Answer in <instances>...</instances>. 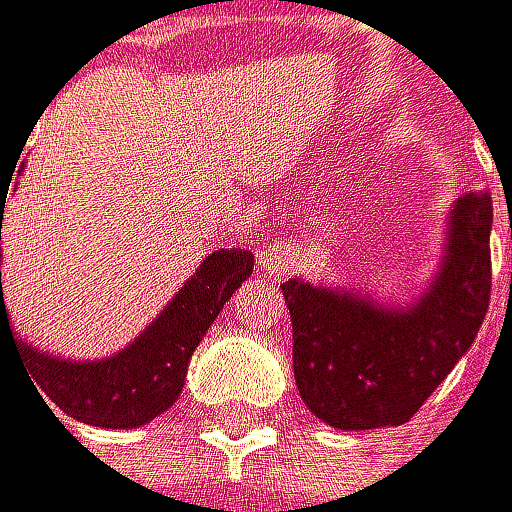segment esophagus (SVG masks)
<instances>
[{
    "mask_svg": "<svg viewBox=\"0 0 512 512\" xmlns=\"http://www.w3.org/2000/svg\"><path fill=\"white\" fill-rule=\"evenodd\" d=\"M258 264L270 273V277H283V273L295 264V248L289 242H270L258 254Z\"/></svg>",
    "mask_w": 512,
    "mask_h": 512,
    "instance_id": "esophagus-1",
    "label": "esophagus"
}]
</instances>
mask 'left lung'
I'll return each instance as SVG.
<instances>
[{"label": "left lung", "mask_w": 512, "mask_h": 512, "mask_svg": "<svg viewBox=\"0 0 512 512\" xmlns=\"http://www.w3.org/2000/svg\"><path fill=\"white\" fill-rule=\"evenodd\" d=\"M491 194H463L444 270L412 308L283 283L292 368L305 406L340 431L403 425L472 346L491 302ZM512 239V226H510Z\"/></svg>", "instance_id": "1"}]
</instances>
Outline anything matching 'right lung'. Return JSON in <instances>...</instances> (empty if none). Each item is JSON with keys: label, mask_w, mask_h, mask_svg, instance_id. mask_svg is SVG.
Returning <instances> with one entry per match:
<instances>
[{"label": "right lung", "mask_w": 512, "mask_h": 512, "mask_svg": "<svg viewBox=\"0 0 512 512\" xmlns=\"http://www.w3.org/2000/svg\"><path fill=\"white\" fill-rule=\"evenodd\" d=\"M8 182H0V229ZM2 239V232H0ZM254 270V254L245 248H220L198 267L185 289L166 305L135 343L106 362H59L53 355L24 346L12 336L2 299L0 270V349L2 336L15 343L21 365L34 377L37 396L56 403L68 418L100 428H138L153 422L179 400L191 352L198 349L207 327L217 321L223 305L232 299ZM49 409V406H46ZM56 415V412H53Z\"/></svg>", "instance_id": "obj_1"}]
</instances>
